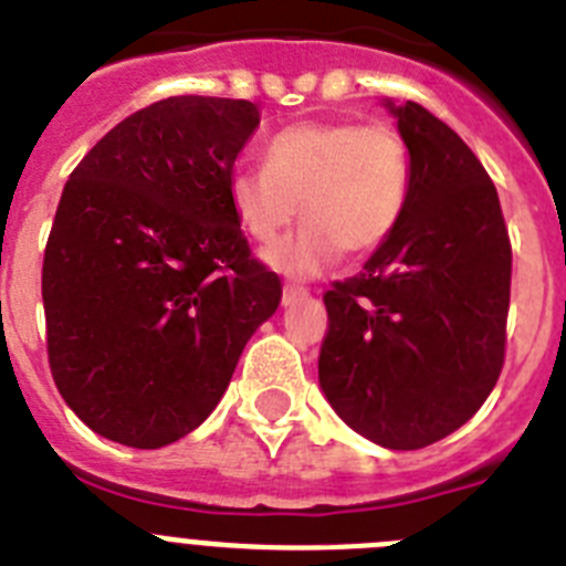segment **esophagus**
Listing matches in <instances>:
<instances>
[{"label": "esophagus", "instance_id": "1", "mask_svg": "<svg viewBox=\"0 0 566 566\" xmlns=\"http://www.w3.org/2000/svg\"><path fill=\"white\" fill-rule=\"evenodd\" d=\"M305 294H308V289H305V286H292V283H289V286H283V305L297 303V300H303Z\"/></svg>", "mask_w": 566, "mask_h": 566}]
</instances>
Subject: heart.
<instances>
[{"instance_id":"1","label":"heart","mask_w":566,"mask_h":566,"mask_svg":"<svg viewBox=\"0 0 566 566\" xmlns=\"http://www.w3.org/2000/svg\"><path fill=\"white\" fill-rule=\"evenodd\" d=\"M409 148L387 123L303 120L280 128L263 148V168L238 165L227 196L252 241L272 243L300 216L305 224L266 252L280 272L308 277L345 249L367 255L403 216Z\"/></svg>"}]
</instances>
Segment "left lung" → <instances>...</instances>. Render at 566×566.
Returning a JSON list of instances; mask_svg holds the SVG:
<instances>
[{
    "label": "left lung",
    "instance_id": "left-lung-1",
    "mask_svg": "<svg viewBox=\"0 0 566 566\" xmlns=\"http://www.w3.org/2000/svg\"><path fill=\"white\" fill-rule=\"evenodd\" d=\"M412 181L392 235L323 294L319 385L342 421L387 449L463 427L505 365L511 238L469 145L421 103H387Z\"/></svg>",
    "mask_w": 566,
    "mask_h": 566
}]
</instances>
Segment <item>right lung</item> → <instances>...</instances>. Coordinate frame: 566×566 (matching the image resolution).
<instances>
[{"label":"right lung","mask_w":566,"mask_h":566,"mask_svg":"<svg viewBox=\"0 0 566 566\" xmlns=\"http://www.w3.org/2000/svg\"><path fill=\"white\" fill-rule=\"evenodd\" d=\"M255 103L179 95L139 108L77 163L41 266L46 359L92 432L159 449L224 396L283 286L227 196Z\"/></svg>","instance_id":"1"}]
</instances>
